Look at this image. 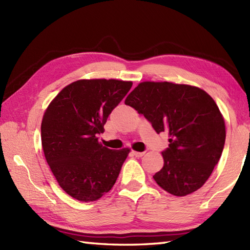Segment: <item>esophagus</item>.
<instances>
[{"label":"esophagus","mask_w":250,"mask_h":250,"mask_svg":"<svg viewBox=\"0 0 250 250\" xmlns=\"http://www.w3.org/2000/svg\"><path fill=\"white\" fill-rule=\"evenodd\" d=\"M132 155H133L134 157H136V158H141V157H143L145 155V151H143V152H139V151H132Z\"/></svg>","instance_id":"obj_1"}]
</instances>
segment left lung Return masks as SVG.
Returning a JSON list of instances; mask_svg holds the SVG:
<instances>
[{
	"label": "left lung",
	"mask_w": 250,
	"mask_h": 250,
	"mask_svg": "<svg viewBox=\"0 0 250 250\" xmlns=\"http://www.w3.org/2000/svg\"><path fill=\"white\" fill-rule=\"evenodd\" d=\"M125 105L171 139L162 151L164 166L153 175L167 192L184 196L200 189L224 150L226 126L215 101L200 88L172 83H141Z\"/></svg>",
	"instance_id": "1"
}]
</instances>
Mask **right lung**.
<instances>
[{"mask_svg": "<svg viewBox=\"0 0 250 250\" xmlns=\"http://www.w3.org/2000/svg\"><path fill=\"white\" fill-rule=\"evenodd\" d=\"M131 87V82L83 79L66 86L46 109L41 126L46 161L72 198L98 200L118 178L129 149H109L98 135Z\"/></svg>", "mask_w": 250, "mask_h": 250, "instance_id": "obj_1", "label": "right lung"}]
</instances>
